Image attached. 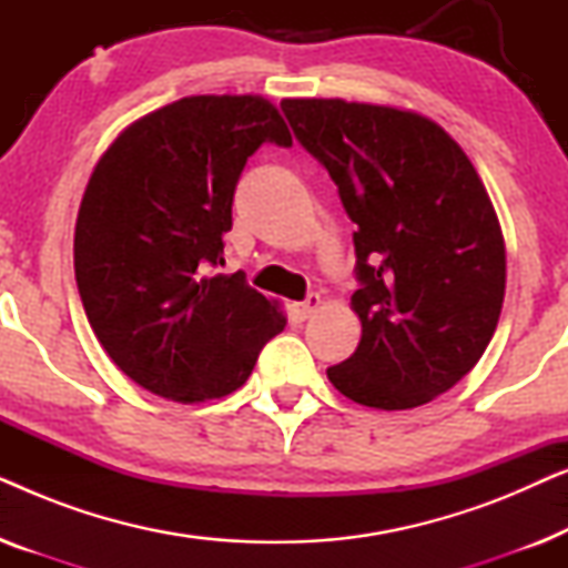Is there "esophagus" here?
<instances>
[{"instance_id": "1", "label": "esophagus", "mask_w": 568, "mask_h": 568, "mask_svg": "<svg viewBox=\"0 0 568 568\" xmlns=\"http://www.w3.org/2000/svg\"><path fill=\"white\" fill-rule=\"evenodd\" d=\"M323 305V300H321V294H307V300H302V302H294L292 305V313H294V317H297V321H307L310 315L315 313L317 307Z\"/></svg>"}]
</instances>
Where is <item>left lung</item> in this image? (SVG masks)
Returning <instances> with one entry per match:
<instances>
[{
	"mask_svg": "<svg viewBox=\"0 0 568 568\" xmlns=\"http://www.w3.org/2000/svg\"><path fill=\"white\" fill-rule=\"evenodd\" d=\"M282 111L356 224L362 341L328 379L369 408L424 406L476 367L499 323L507 255L491 199L424 115L338 98Z\"/></svg>",
	"mask_w": 568,
	"mask_h": 568,
	"instance_id": "left-lung-1",
	"label": "left lung"
}]
</instances>
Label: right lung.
Wrapping results in <instances>:
<instances>
[{
	"instance_id": "1",
	"label": "right lung",
	"mask_w": 568,
	"mask_h": 568,
	"mask_svg": "<svg viewBox=\"0 0 568 568\" xmlns=\"http://www.w3.org/2000/svg\"><path fill=\"white\" fill-rule=\"evenodd\" d=\"M292 134L258 95L175 100L123 131L92 170L74 230V276L108 356L144 390L222 398L251 377L286 317L224 266L245 162Z\"/></svg>"
}]
</instances>
